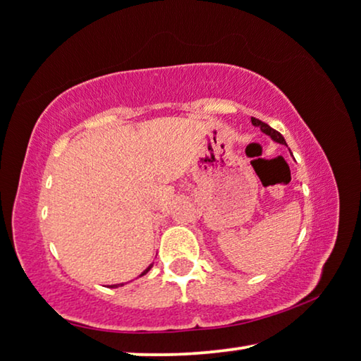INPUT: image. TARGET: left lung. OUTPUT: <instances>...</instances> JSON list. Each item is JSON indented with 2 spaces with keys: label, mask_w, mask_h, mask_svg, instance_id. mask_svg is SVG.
Segmentation results:
<instances>
[{
  "label": "left lung",
  "mask_w": 361,
  "mask_h": 361,
  "mask_svg": "<svg viewBox=\"0 0 361 361\" xmlns=\"http://www.w3.org/2000/svg\"><path fill=\"white\" fill-rule=\"evenodd\" d=\"M250 120H252V125L257 126V128H260V130L264 133V135H268V136L273 137L276 142L286 144V139H283V136L281 135V133L276 131L274 128H271V126H269L268 123H264V122H262V120H258V118H255V117H252Z\"/></svg>",
  "instance_id": "left-lung-1"
}]
</instances>
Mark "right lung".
I'll list each match as a JSON object with an SVG mask.
<instances>
[{
	"instance_id": "obj_1",
	"label": "right lung",
	"mask_w": 361,
	"mask_h": 361,
	"mask_svg": "<svg viewBox=\"0 0 361 361\" xmlns=\"http://www.w3.org/2000/svg\"><path fill=\"white\" fill-rule=\"evenodd\" d=\"M150 268H152V264H150V267H149V268H147V269H145V271H144V273H142V274H141V276H144V274H145V273H147V271H149V269H150ZM111 287H112V288H114V287H118V286H111Z\"/></svg>"
}]
</instances>
